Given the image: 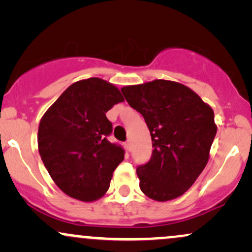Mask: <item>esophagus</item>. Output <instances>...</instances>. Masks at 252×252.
Instances as JSON below:
<instances>
[{
  "mask_svg": "<svg viewBox=\"0 0 252 252\" xmlns=\"http://www.w3.org/2000/svg\"><path fill=\"white\" fill-rule=\"evenodd\" d=\"M126 150H128V152L131 150V142H130V141H126Z\"/></svg>",
  "mask_w": 252,
  "mask_h": 252,
  "instance_id": "34e87169",
  "label": "esophagus"
}]
</instances>
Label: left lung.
Returning a JSON list of instances; mask_svg holds the SVG:
<instances>
[{"mask_svg": "<svg viewBox=\"0 0 252 252\" xmlns=\"http://www.w3.org/2000/svg\"><path fill=\"white\" fill-rule=\"evenodd\" d=\"M121 91L144 117L152 136V158L136 169L141 190L156 201L182 195L209 162L217 132L212 108L172 80L155 79Z\"/></svg>", "mask_w": 252, "mask_h": 252, "instance_id": "1", "label": "left lung"}]
</instances>
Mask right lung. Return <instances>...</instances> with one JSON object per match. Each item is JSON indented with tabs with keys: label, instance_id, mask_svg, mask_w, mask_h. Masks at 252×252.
Here are the masks:
<instances>
[{
	"label": "right lung",
	"instance_id": "1",
	"mask_svg": "<svg viewBox=\"0 0 252 252\" xmlns=\"http://www.w3.org/2000/svg\"><path fill=\"white\" fill-rule=\"evenodd\" d=\"M124 98L114 84L88 78L68 86L43 114L37 148L52 180L65 194L94 201L109 189L124 150L109 142L106 112Z\"/></svg>",
	"mask_w": 252,
	"mask_h": 252
}]
</instances>
